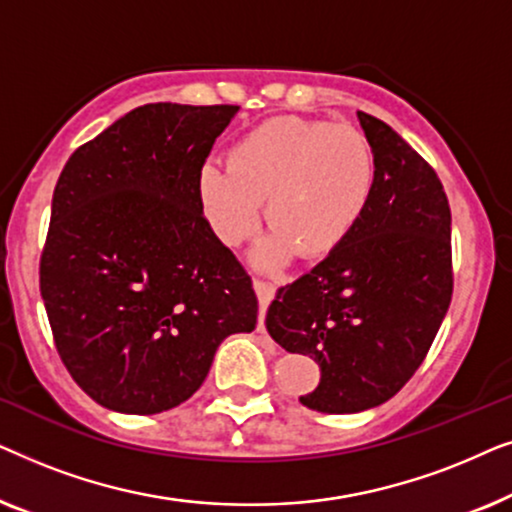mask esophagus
I'll list each match as a JSON object with an SVG mask.
<instances>
[{"label":"esophagus","mask_w":512,"mask_h":512,"mask_svg":"<svg viewBox=\"0 0 512 512\" xmlns=\"http://www.w3.org/2000/svg\"><path fill=\"white\" fill-rule=\"evenodd\" d=\"M254 291H256V296H258V305H261V317H258V331H265V324H263V319H265V310H268V305H270V300H272V296H275V286H272L270 282H263V279H254Z\"/></svg>","instance_id":"1"}]
</instances>
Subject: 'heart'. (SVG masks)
<instances>
[{"mask_svg":"<svg viewBox=\"0 0 512 512\" xmlns=\"http://www.w3.org/2000/svg\"><path fill=\"white\" fill-rule=\"evenodd\" d=\"M375 181L368 139L352 125L300 116L270 118L228 151V167L202 165L198 200L212 233L228 247L256 230L265 200L270 235L256 263L277 268L298 251L324 256L352 233L366 212Z\"/></svg>","mask_w":512,"mask_h":512,"instance_id":"obj_1","label":"heart"}]
</instances>
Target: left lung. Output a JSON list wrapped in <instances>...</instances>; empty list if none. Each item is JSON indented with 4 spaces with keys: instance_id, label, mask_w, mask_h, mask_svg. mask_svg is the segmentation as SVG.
<instances>
[{
    "instance_id": "1",
    "label": "left lung",
    "mask_w": 512,
    "mask_h": 512,
    "mask_svg": "<svg viewBox=\"0 0 512 512\" xmlns=\"http://www.w3.org/2000/svg\"><path fill=\"white\" fill-rule=\"evenodd\" d=\"M375 181L352 233L282 286L265 326L319 363L305 408L349 415L382 405L415 375L452 300V214L433 167L380 118L359 111Z\"/></svg>"
}]
</instances>
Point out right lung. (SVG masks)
<instances>
[{
  "mask_svg": "<svg viewBox=\"0 0 512 512\" xmlns=\"http://www.w3.org/2000/svg\"><path fill=\"white\" fill-rule=\"evenodd\" d=\"M237 111L144 104L79 146L55 184L39 289L62 363L104 408H177L221 342L256 328L251 277L198 200Z\"/></svg>",
  "mask_w": 512,
  "mask_h": 512,
  "instance_id": "right-lung-1",
  "label": "right lung"
}]
</instances>
